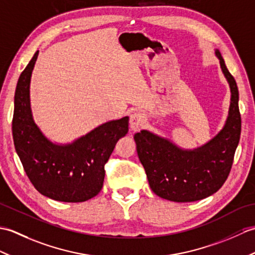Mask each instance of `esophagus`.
<instances>
[{
    "mask_svg": "<svg viewBox=\"0 0 255 255\" xmlns=\"http://www.w3.org/2000/svg\"><path fill=\"white\" fill-rule=\"evenodd\" d=\"M145 123L144 116L141 113H132L129 117V127L131 131H138L143 127Z\"/></svg>",
    "mask_w": 255,
    "mask_h": 255,
    "instance_id": "34e87169",
    "label": "esophagus"
}]
</instances>
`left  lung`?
<instances>
[{"instance_id": "1", "label": "left lung", "mask_w": 255, "mask_h": 255, "mask_svg": "<svg viewBox=\"0 0 255 255\" xmlns=\"http://www.w3.org/2000/svg\"><path fill=\"white\" fill-rule=\"evenodd\" d=\"M231 92L228 118L217 136L197 149L185 150L148 130L134 134L139 160L149 185L171 202H195L210 196L228 177L240 140L239 91L219 50H215Z\"/></svg>"}]
</instances>
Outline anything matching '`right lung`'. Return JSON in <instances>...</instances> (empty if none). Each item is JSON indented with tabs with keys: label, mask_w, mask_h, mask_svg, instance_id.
<instances>
[{
	"label": "right lung",
	"mask_w": 255,
	"mask_h": 255,
	"mask_svg": "<svg viewBox=\"0 0 255 255\" xmlns=\"http://www.w3.org/2000/svg\"><path fill=\"white\" fill-rule=\"evenodd\" d=\"M38 52L16 86L12 123L15 150L29 181L41 195L59 202H85L102 189L104 166L118 139L128 132L129 117L102 124L72 143L51 142L35 124L30 110L29 84Z\"/></svg>",
	"instance_id": "1"
}]
</instances>
